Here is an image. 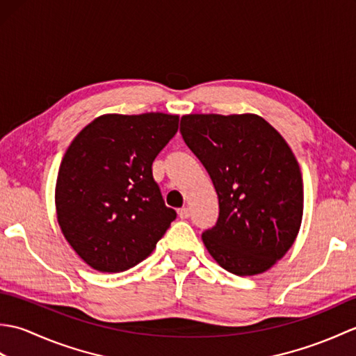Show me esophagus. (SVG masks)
I'll return each mask as SVG.
<instances>
[{
  "mask_svg": "<svg viewBox=\"0 0 356 356\" xmlns=\"http://www.w3.org/2000/svg\"><path fill=\"white\" fill-rule=\"evenodd\" d=\"M177 214H179L180 218H182V220H185V218H188V217L191 216V211H190V208H180L177 211Z\"/></svg>",
  "mask_w": 356,
  "mask_h": 356,
  "instance_id": "1",
  "label": "esophagus"
}]
</instances>
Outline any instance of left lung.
I'll return each instance as SVG.
<instances>
[{
  "instance_id": "obj_1",
  "label": "left lung",
  "mask_w": 356,
  "mask_h": 356,
  "mask_svg": "<svg viewBox=\"0 0 356 356\" xmlns=\"http://www.w3.org/2000/svg\"><path fill=\"white\" fill-rule=\"evenodd\" d=\"M180 133L213 180L209 255L231 274L257 275L283 259L303 220V177L284 138L268 120L243 115H185Z\"/></svg>"
}]
</instances>
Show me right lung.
<instances>
[{
	"label": "right lung",
	"mask_w": 356,
	"mask_h": 356,
	"mask_svg": "<svg viewBox=\"0 0 356 356\" xmlns=\"http://www.w3.org/2000/svg\"><path fill=\"white\" fill-rule=\"evenodd\" d=\"M177 128L179 115L107 113L67 148L55 186L56 218L67 243L90 268L136 266L176 218L151 165Z\"/></svg>",
	"instance_id": "add662e5"
}]
</instances>
